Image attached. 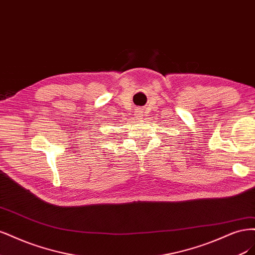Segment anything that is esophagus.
Listing matches in <instances>:
<instances>
[{
  "instance_id": "34e87169",
  "label": "esophagus",
  "mask_w": 255,
  "mask_h": 255,
  "mask_svg": "<svg viewBox=\"0 0 255 255\" xmlns=\"http://www.w3.org/2000/svg\"><path fill=\"white\" fill-rule=\"evenodd\" d=\"M136 112H137V113H136V117H137L138 119H142V118H143V117H142L143 114L141 113V111H136Z\"/></svg>"
}]
</instances>
